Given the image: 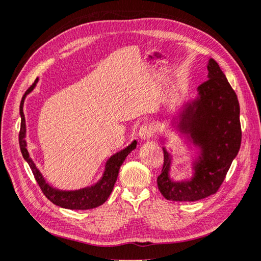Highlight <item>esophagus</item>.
Here are the masks:
<instances>
[{
  "mask_svg": "<svg viewBox=\"0 0 261 261\" xmlns=\"http://www.w3.org/2000/svg\"><path fill=\"white\" fill-rule=\"evenodd\" d=\"M152 134H153L152 127L150 125H148V123H146V125H142L140 127L139 136H140L141 140H149L152 136Z\"/></svg>",
  "mask_w": 261,
  "mask_h": 261,
  "instance_id": "34e87169",
  "label": "esophagus"
}]
</instances>
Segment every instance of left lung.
<instances>
[{
    "mask_svg": "<svg viewBox=\"0 0 261 261\" xmlns=\"http://www.w3.org/2000/svg\"><path fill=\"white\" fill-rule=\"evenodd\" d=\"M208 80L199 85V97L182 111L180 127L190 133L201 155L193 165L191 180L176 182L169 177L171 156L163 149V169L157 186L165 199L198 201L215 194L223 182L242 142L236 92L215 60L208 62Z\"/></svg>",
    "mask_w": 261,
    "mask_h": 261,
    "instance_id": "left-lung-1",
    "label": "left lung"
}]
</instances>
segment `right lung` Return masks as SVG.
Returning <instances> with one entry per match:
<instances>
[{
    "label": "right lung",
    "instance_id": "1",
    "mask_svg": "<svg viewBox=\"0 0 261 261\" xmlns=\"http://www.w3.org/2000/svg\"><path fill=\"white\" fill-rule=\"evenodd\" d=\"M37 82L38 79H36L34 83L28 89L27 92L24 93L19 106V113L20 118H22L19 130V147L24 160L28 162L29 166L31 168L33 176L36 178L38 185L40 186L42 193L45 194L46 198L48 199L50 202H53L59 207L67 209H76V211H85V209H92L100 206V204L104 203L106 200L109 199L111 192H112L114 187V184L117 181L120 166L122 165L123 161L126 160L128 153L136 148V141H133L132 144H129V146L123 149V150L117 152L112 157H110V160L105 165L104 174H102L101 179L96 184V185H93L91 187H85V189L77 191H60L54 189L52 186H49L48 184L45 181L40 171L37 169L36 164L33 163L31 157H30L27 149V140H25V136H27V125H25V117L23 112L24 99L28 93L33 90Z\"/></svg>",
    "mask_w": 261,
    "mask_h": 261
}]
</instances>
